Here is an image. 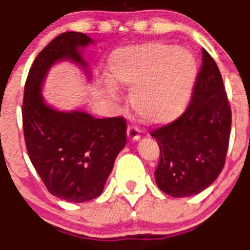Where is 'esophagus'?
Returning a JSON list of instances; mask_svg holds the SVG:
<instances>
[{"instance_id":"1","label":"esophagus","mask_w":250,"mask_h":250,"mask_svg":"<svg viewBox=\"0 0 250 250\" xmlns=\"http://www.w3.org/2000/svg\"><path fill=\"white\" fill-rule=\"evenodd\" d=\"M127 137L128 139L133 140V141H137L140 139V132L135 125H129L127 129Z\"/></svg>"}]
</instances>
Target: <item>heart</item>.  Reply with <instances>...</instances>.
Returning <instances> with one entry per match:
<instances>
[{
	"label": "heart",
	"instance_id": "1",
	"mask_svg": "<svg viewBox=\"0 0 250 250\" xmlns=\"http://www.w3.org/2000/svg\"><path fill=\"white\" fill-rule=\"evenodd\" d=\"M111 82L132 88L133 109L151 123H169L180 117L192 97L197 80V62L184 48L163 43H146L115 50L107 60ZM105 93L116 99L110 83Z\"/></svg>",
	"mask_w": 250,
	"mask_h": 250
}]
</instances>
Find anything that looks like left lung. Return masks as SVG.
I'll return each mask as SVG.
<instances>
[{
  "label": "left lung",
  "instance_id": "8db88e82",
  "mask_svg": "<svg viewBox=\"0 0 250 250\" xmlns=\"http://www.w3.org/2000/svg\"><path fill=\"white\" fill-rule=\"evenodd\" d=\"M202 53L188 107L178 120L151 133L161 150L156 184L173 197L206 190L225 165L231 109L218 65L206 49Z\"/></svg>",
  "mask_w": 250,
  "mask_h": 250
}]
</instances>
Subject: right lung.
Wrapping results in <instances>:
<instances>
[{
    "label": "right lung",
    "mask_w": 250,
    "mask_h": 250,
    "mask_svg": "<svg viewBox=\"0 0 250 250\" xmlns=\"http://www.w3.org/2000/svg\"><path fill=\"white\" fill-rule=\"evenodd\" d=\"M94 43L82 32L69 31L50 41L29 71L22 102V128L32 166L47 190L67 202L97 198L125 145L123 117L95 118L81 110L60 111L48 105L42 88L50 67L70 60L88 71L82 50Z\"/></svg>",
    "instance_id": "obj_1"
}]
</instances>
